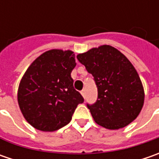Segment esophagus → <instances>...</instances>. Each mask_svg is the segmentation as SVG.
<instances>
[{
  "instance_id": "obj_1",
  "label": "esophagus",
  "mask_w": 159,
  "mask_h": 159,
  "mask_svg": "<svg viewBox=\"0 0 159 159\" xmlns=\"http://www.w3.org/2000/svg\"><path fill=\"white\" fill-rule=\"evenodd\" d=\"M80 93H81V95H82L83 97H84V98H86V91H85L84 89H83V90L81 91V92H80Z\"/></svg>"
}]
</instances>
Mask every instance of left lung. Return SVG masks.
I'll use <instances>...</instances> for the list:
<instances>
[{
	"label": "left lung",
	"instance_id": "left-lung-1",
	"mask_svg": "<svg viewBox=\"0 0 159 159\" xmlns=\"http://www.w3.org/2000/svg\"><path fill=\"white\" fill-rule=\"evenodd\" d=\"M94 77L98 97L87 104L93 119L107 129H119L137 118L144 90L137 71L122 53L110 45L94 48L77 56Z\"/></svg>",
	"mask_w": 159,
	"mask_h": 159
}]
</instances>
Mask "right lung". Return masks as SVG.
<instances>
[{"mask_svg":"<svg viewBox=\"0 0 159 159\" xmlns=\"http://www.w3.org/2000/svg\"><path fill=\"white\" fill-rule=\"evenodd\" d=\"M75 66L72 51L51 49L28 67L18 87L17 101L23 116L34 128L44 132L62 128L84 102L70 77Z\"/></svg>","mask_w":159,"mask_h":159,"instance_id":"1","label":"right lung"}]
</instances>
